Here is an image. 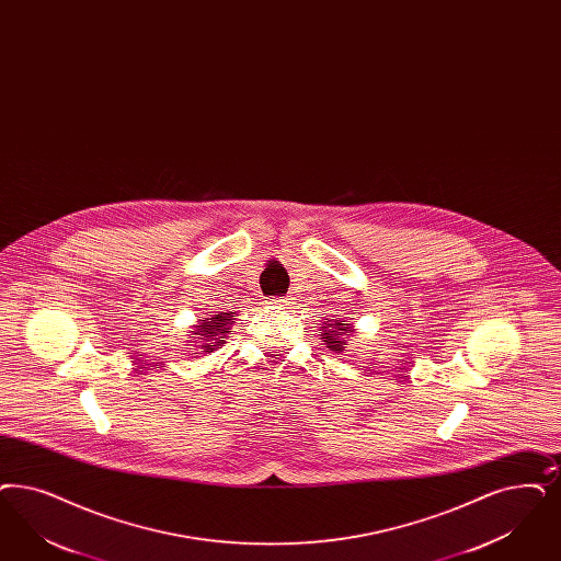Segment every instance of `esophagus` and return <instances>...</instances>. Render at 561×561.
Instances as JSON below:
<instances>
[{"label": "esophagus", "instance_id": "34e87169", "mask_svg": "<svg viewBox=\"0 0 561 561\" xmlns=\"http://www.w3.org/2000/svg\"><path fill=\"white\" fill-rule=\"evenodd\" d=\"M271 305H275L277 309H282V307H288V305H290V298H273Z\"/></svg>", "mask_w": 561, "mask_h": 561}]
</instances>
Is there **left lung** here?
<instances>
[{
	"instance_id": "8db88e82",
	"label": "left lung",
	"mask_w": 561,
	"mask_h": 561,
	"mask_svg": "<svg viewBox=\"0 0 561 561\" xmlns=\"http://www.w3.org/2000/svg\"><path fill=\"white\" fill-rule=\"evenodd\" d=\"M323 342L328 344V348L337 350V352H344V348L348 346V342H346V337L352 335V325L350 323H344V321H325L323 323Z\"/></svg>"
}]
</instances>
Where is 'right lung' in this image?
Returning a JSON list of instances; mask_svg holds the SVG:
<instances>
[{"label":"right lung","instance_id":"right-lung-1","mask_svg":"<svg viewBox=\"0 0 561 561\" xmlns=\"http://www.w3.org/2000/svg\"><path fill=\"white\" fill-rule=\"evenodd\" d=\"M233 325V312H219L211 314L207 319H201V323L191 331V342L193 350H198L194 354H209L217 346L226 344V335L230 333Z\"/></svg>","mask_w":561,"mask_h":561}]
</instances>
